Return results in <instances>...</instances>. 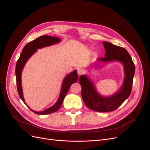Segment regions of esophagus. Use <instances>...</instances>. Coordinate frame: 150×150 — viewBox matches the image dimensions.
Returning a JSON list of instances; mask_svg holds the SVG:
<instances>
[{"instance_id":"34e87169","label":"esophagus","mask_w":150,"mask_h":150,"mask_svg":"<svg viewBox=\"0 0 150 150\" xmlns=\"http://www.w3.org/2000/svg\"><path fill=\"white\" fill-rule=\"evenodd\" d=\"M83 72H84V71H83V69H78V74L79 76L82 74L83 73Z\"/></svg>"}]
</instances>
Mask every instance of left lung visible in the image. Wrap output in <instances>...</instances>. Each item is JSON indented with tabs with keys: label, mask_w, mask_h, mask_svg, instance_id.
Returning a JSON list of instances; mask_svg holds the SVG:
<instances>
[{
	"label": "left lung",
	"mask_w": 150,
	"mask_h": 150,
	"mask_svg": "<svg viewBox=\"0 0 150 150\" xmlns=\"http://www.w3.org/2000/svg\"><path fill=\"white\" fill-rule=\"evenodd\" d=\"M105 54L104 57L98 58V62L108 63L120 62L123 66L124 79L121 88L111 96H103L96 90L93 81L86 75H81L79 82L81 86V96L86 106L98 112L115 111L121 106L131 92L135 66L128 52L122 48L108 42H103Z\"/></svg>",
	"instance_id": "1"
}]
</instances>
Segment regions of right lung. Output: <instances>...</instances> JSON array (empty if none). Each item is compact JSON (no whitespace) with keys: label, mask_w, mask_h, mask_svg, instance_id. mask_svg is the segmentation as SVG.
Here are the masks:
<instances>
[{"label":"right lung","mask_w":150,"mask_h":150,"mask_svg":"<svg viewBox=\"0 0 150 150\" xmlns=\"http://www.w3.org/2000/svg\"><path fill=\"white\" fill-rule=\"evenodd\" d=\"M61 41V39L57 37H51V36H49L47 35L40 36L38 38L35 39V40H33V41H31L25 45V47L22 49L20 57L17 62L16 66V76L18 93H19L20 98L25 103V105L32 111L37 115H48L57 111L61 106L62 102L64 101V99L66 95L67 94L68 91H69L70 86L73 83H76L78 78V73H77L76 70H74L70 72L69 74H68L65 77L64 79H63L59 96L56 103L51 107H50L42 111H35L33 110L28 106V104L25 102L23 96V91H22L21 76L22 70H23L26 62H28L29 59L35 52H37L38 49L52 46V45L57 44Z\"/></svg>","instance_id":"1"}]
</instances>
